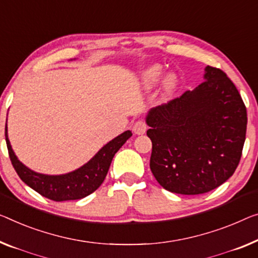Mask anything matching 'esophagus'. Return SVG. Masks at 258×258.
<instances>
[{"mask_svg": "<svg viewBox=\"0 0 258 258\" xmlns=\"http://www.w3.org/2000/svg\"><path fill=\"white\" fill-rule=\"evenodd\" d=\"M132 130H133L134 133L138 134V136H141V134H145L146 131H147V125H146L145 121L139 120L133 125Z\"/></svg>", "mask_w": 258, "mask_h": 258, "instance_id": "34e87169", "label": "esophagus"}]
</instances>
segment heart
Wrapping results in <instances>:
<instances>
[{"label": "heart", "mask_w": 258, "mask_h": 258, "mask_svg": "<svg viewBox=\"0 0 258 258\" xmlns=\"http://www.w3.org/2000/svg\"><path fill=\"white\" fill-rule=\"evenodd\" d=\"M161 73H162V68L157 66V64L146 68L141 73L140 76L142 87L147 90L152 89L159 82ZM176 86H177V76L174 73H169L162 80V87H161V95H162V97H168L175 90Z\"/></svg>", "instance_id": "1"}]
</instances>
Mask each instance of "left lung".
Listing matches in <instances>:
<instances>
[{"label":"left lung","instance_id":"8db88e82","mask_svg":"<svg viewBox=\"0 0 258 258\" xmlns=\"http://www.w3.org/2000/svg\"><path fill=\"white\" fill-rule=\"evenodd\" d=\"M151 170L164 189L201 195L234 174L247 131V109L220 69L207 66L204 82L146 116Z\"/></svg>","mask_w":258,"mask_h":258}]
</instances>
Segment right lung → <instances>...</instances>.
Returning a JSON list of instances; mask_svg holds the SVG:
<instances>
[{
  "mask_svg": "<svg viewBox=\"0 0 258 258\" xmlns=\"http://www.w3.org/2000/svg\"><path fill=\"white\" fill-rule=\"evenodd\" d=\"M131 137H132L131 131H125L124 133L119 134L118 137L103 146L86 164L75 170L62 175H46L31 170L18 160L10 145L6 125L7 147L9 151L11 163L19 178L31 189L54 202L75 201L87 197L97 190L109 171L114 154Z\"/></svg>",
  "mask_w": 258,
  "mask_h": 258,
  "instance_id": "add662e5",
  "label": "right lung"
}]
</instances>
